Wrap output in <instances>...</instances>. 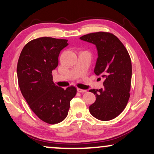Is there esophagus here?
Returning <instances> with one entry per match:
<instances>
[{
    "label": "esophagus",
    "instance_id": "esophagus-1",
    "mask_svg": "<svg viewBox=\"0 0 154 154\" xmlns=\"http://www.w3.org/2000/svg\"><path fill=\"white\" fill-rule=\"evenodd\" d=\"M77 90H78V92H81V93H84V92H87V90H83V89H81V88H78Z\"/></svg>",
    "mask_w": 154,
    "mask_h": 154
}]
</instances>
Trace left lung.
<instances>
[{"label": "left lung", "instance_id": "left-lung-1", "mask_svg": "<svg viewBox=\"0 0 154 154\" xmlns=\"http://www.w3.org/2000/svg\"><path fill=\"white\" fill-rule=\"evenodd\" d=\"M80 39L96 45L98 58L94 72L104 79V88L89 90L96 95L90 112L101 121L112 120L125 109L130 96L132 63L129 53L111 33L99 31L84 35Z\"/></svg>", "mask_w": 154, "mask_h": 154}]
</instances>
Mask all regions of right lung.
Returning <instances> with one entry per match:
<instances>
[{
	"label": "right lung",
	"instance_id": "1",
	"mask_svg": "<svg viewBox=\"0 0 154 154\" xmlns=\"http://www.w3.org/2000/svg\"><path fill=\"white\" fill-rule=\"evenodd\" d=\"M67 40L41 37L27 43L19 57L17 67L21 92L29 107L41 121L57 124L66 119L76 88L66 90L52 81V71L58 66L60 51Z\"/></svg>",
	"mask_w": 154,
	"mask_h": 154
}]
</instances>
